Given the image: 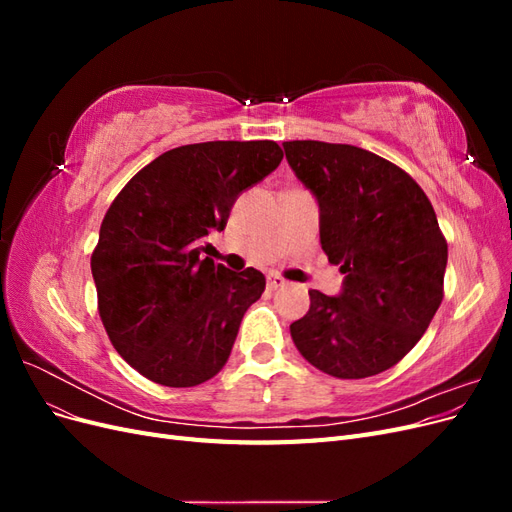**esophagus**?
Wrapping results in <instances>:
<instances>
[{
    "label": "esophagus",
    "mask_w": 512,
    "mask_h": 512,
    "mask_svg": "<svg viewBox=\"0 0 512 512\" xmlns=\"http://www.w3.org/2000/svg\"><path fill=\"white\" fill-rule=\"evenodd\" d=\"M284 284H286V280H284V277L277 275V273H269V275H267V286H269L271 290L282 288Z\"/></svg>",
    "instance_id": "obj_1"
}]
</instances>
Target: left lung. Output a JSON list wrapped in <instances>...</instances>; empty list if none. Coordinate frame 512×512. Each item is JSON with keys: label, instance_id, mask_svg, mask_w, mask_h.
Returning a JSON list of instances; mask_svg holds the SVG:
<instances>
[{"label": "left lung", "instance_id": "left-lung-1", "mask_svg": "<svg viewBox=\"0 0 512 512\" xmlns=\"http://www.w3.org/2000/svg\"><path fill=\"white\" fill-rule=\"evenodd\" d=\"M284 151L318 200L324 254L346 273L337 297L309 290L292 342L324 374L376 376L416 346L442 303L448 245L436 211L408 173L367 149L288 141Z\"/></svg>", "mask_w": 512, "mask_h": 512}]
</instances>
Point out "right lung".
I'll use <instances>...</instances> for the list:
<instances>
[{
	"mask_svg": "<svg viewBox=\"0 0 512 512\" xmlns=\"http://www.w3.org/2000/svg\"><path fill=\"white\" fill-rule=\"evenodd\" d=\"M282 158L273 141L183 145L138 170L108 207L91 273L108 339L138 374L179 389L224 367L267 280L200 254L239 194Z\"/></svg>",
	"mask_w": 512,
	"mask_h": 512,
	"instance_id": "add662e5",
	"label": "right lung"
}]
</instances>
